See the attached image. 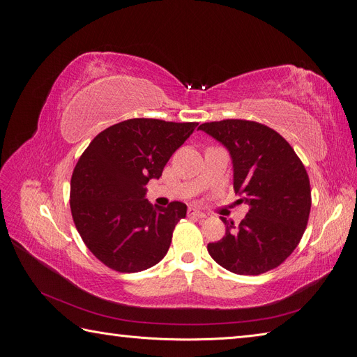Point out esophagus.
Segmentation results:
<instances>
[{"instance_id":"34e87169","label":"esophagus","mask_w":357,"mask_h":357,"mask_svg":"<svg viewBox=\"0 0 357 357\" xmlns=\"http://www.w3.org/2000/svg\"><path fill=\"white\" fill-rule=\"evenodd\" d=\"M188 214L192 215V218H197V219H205V218H207V214H205L201 210H198V208H189Z\"/></svg>"}]
</instances>
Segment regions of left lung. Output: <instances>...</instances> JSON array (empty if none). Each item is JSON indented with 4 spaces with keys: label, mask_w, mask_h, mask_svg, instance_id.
Listing matches in <instances>:
<instances>
[{
    "label": "left lung",
    "mask_w": 357,
    "mask_h": 357,
    "mask_svg": "<svg viewBox=\"0 0 357 357\" xmlns=\"http://www.w3.org/2000/svg\"><path fill=\"white\" fill-rule=\"evenodd\" d=\"M228 150L234 190L248 205L240 225L220 218L225 236L210 243V256L240 275H259L291 255L307 228L311 208L310 180L295 150L262 123L226 119L199 125Z\"/></svg>",
    "instance_id": "1"
}]
</instances>
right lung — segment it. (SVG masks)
Segmentation results:
<instances>
[{"label": "right lung", "mask_w": 357, "mask_h": 357, "mask_svg": "<svg viewBox=\"0 0 357 357\" xmlns=\"http://www.w3.org/2000/svg\"><path fill=\"white\" fill-rule=\"evenodd\" d=\"M197 122L129 119L104 129L80 156L71 177L70 205L82 240L102 264L138 273L168 252L186 204L167 208L146 199L149 180L159 178Z\"/></svg>", "instance_id": "add662e5"}]
</instances>
